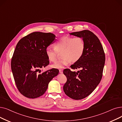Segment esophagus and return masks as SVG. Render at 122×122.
I'll return each instance as SVG.
<instances>
[{
	"label": "esophagus",
	"mask_w": 122,
	"mask_h": 122,
	"mask_svg": "<svg viewBox=\"0 0 122 122\" xmlns=\"http://www.w3.org/2000/svg\"><path fill=\"white\" fill-rule=\"evenodd\" d=\"M59 73H61V74L63 73V70L62 69H60L59 70Z\"/></svg>",
	"instance_id": "34e87169"
}]
</instances>
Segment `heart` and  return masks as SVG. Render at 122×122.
<instances>
[{
    "mask_svg": "<svg viewBox=\"0 0 122 122\" xmlns=\"http://www.w3.org/2000/svg\"><path fill=\"white\" fill-rule=\"evenodd\" d=\"M85 48V43L82 37L66 36L57 41L54 44V48L47 47L45 53L47 58L51 62H55L58 54L62 53V59L52 65L53 68L60 69L68 65L71 62L74 63L78 61L83 56Z\"/></svg>",
    "mask_w": 122,
    "mask_h": 122,
    "instance_id": "obj_1",
    "label": "heart"
}]
</instances>
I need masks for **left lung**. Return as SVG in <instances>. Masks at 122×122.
Returning <instances> with one entry per match:
<instances>
[{
	"label": "left lung",
	"instance_id": "left-lung-1",
	"mask_svg": "<svg viewBox=\"0 0 122 122\" xmlns=\"http://www.w3.org/2000/svg\"><path fill=\"white\" fill-rule=\"evenodd\" d=\"M83 38L85 48L81 59L70 67L77 72L65 69L63 73L67 81L63 86L65 94L74 100H81L88 96L96 89L103 76L105 55L103 46L96 35L85 30L70 33Z\"/></svg>",
	"mask_w": 122,
	"mask_h": 122
}]
</instances>
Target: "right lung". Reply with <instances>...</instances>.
<instances>
[{"instance_id":"1","label":"right lung","mask_w":122,"mask_h":122,"mask_svg":"<svg viewBox=\"0 0 122 122\" xmlns=\"http://www.w3.org/2000/svg\"><path fill=\"white\" fill-rule=\"evenodd\" d=\"M55 37L51 33L36 31L24 36L17 44L11 67L16 85L24 96L34 99L42 96L50 81L59 73L56 68L45 72L40 70L49 64L45 50Z\"/></svg>"}]
</instances>
